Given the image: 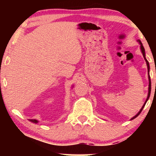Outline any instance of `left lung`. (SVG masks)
Wrapping results in <instances>:
<instances>
[{
	"label": "left lung",
	"mask_w": 156,
	"mask_h": 156,
	"mask_svg": "<svg viewBox=\"0 0 156 156\" xmlns=\"http://www.w3.org/2000/svg\"><path fill=\"white\" fill-rule=\"evenodd\" d=\"M137 42H138V43H139L140 44V50H141V52L143 54V56H144V59L145 61H146V65H147V67H148V81H149V84H148V97H147V99L146 100V101H145V103L144 104V105H143V106L141 107V108H140L139 112H138V113L137 114H136L135 116H134L133 117H132V118L131 119V120H133V119H134L135 118H136L138 115H139L140 114V112H142L143 108H144L145 105H146V102L147 101H148L149 97H150V94H151V77H150V74H149V72H150V65H149V62H148V60H147L146 58V52H145V49L144 48V46H143V44L141 43V42H140V40H137Z\"/></svg>",
	"instance_id": "left-lung-1"
}]
</instances>
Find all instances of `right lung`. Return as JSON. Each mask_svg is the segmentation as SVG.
Masks as SVG:
<instances>
[{
  "mask_svg": "<svg viewBox=\"0 0 156 156\" xmlns=\"http://www.w3.org/2000/svg\"><path fill=\"white\" fill-rule=\"evenodd\" d=\"M30 121H31V122L33 123H38V121L37 119H28Z\"/></svg>",
  "mask_w": 156,
  "mask_h": 156,
  "instance_id": "add662e5",
  "label": "right lung"
}]
</instances>
